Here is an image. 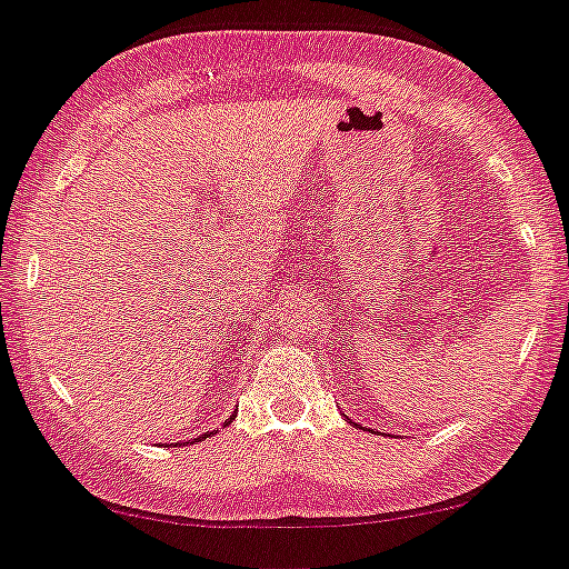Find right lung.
<instances>
[{
  "instance_id": "obj_1",
  "label": "right lung",
  "mask_w": 569,
  "mask_h": 569,
  "mask_svg": "<svg viewBox=\"0 0 569 569\" xmlns=\"http://www.w3.org/2000/svg\"><path fill=\"white\" fill-rule=\"evenodd\" d=\"M234 417H237V415H231V417H229V422H231V420H234ZM229 422H226V426H229ZM212 433H214V430H212ZM212 433H201V436H199V439H193V441H201V439H207V436H212Z\"/></svg>"
}]
</instances>
